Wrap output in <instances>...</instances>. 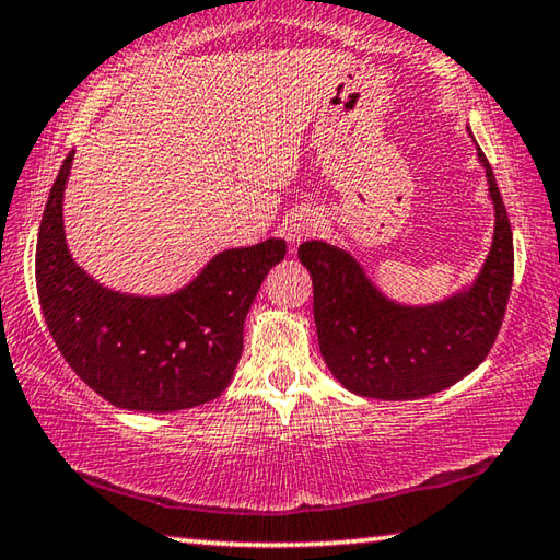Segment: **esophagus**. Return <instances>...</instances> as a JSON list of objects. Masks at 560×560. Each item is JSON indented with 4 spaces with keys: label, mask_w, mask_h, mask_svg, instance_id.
<instances>
[{
    "label": "esophagus",
    "mask_w": 560,
    "mask_h": 560,
    "mask_svg": "<svg viewBox=\"0 0 560 560\" xmlns=\"http://www.w3.org/2000/svg\"><path fill=\"white\" fill-rule=\"evenodd\" d=\"M320 214L316 210H308V207H303V210L293 212L289 220H287V240L291 246H299L301 242L311 240V236H316L320 232Z\"/></svg>",
    "instance_id": "1"
}]
</instances>
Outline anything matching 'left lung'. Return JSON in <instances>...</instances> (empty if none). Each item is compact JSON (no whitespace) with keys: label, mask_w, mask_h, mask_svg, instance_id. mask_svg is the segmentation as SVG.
Returning <instances> with one entry per match:
<instances>
[{"label":"left lung","mask_w":560,"mask_h":560,"mask_svg":"<svg viewBox=\"0 0 560 560\" xmlns=\"http://www.w3.org/2000/svg\"><path fill=\"white\" fill-rule=\"evenodd\" d=\"M477 155L494 205V236L477 277L442 301H393L350 252L320 240L299 246L314 279L320 355L346 390L375 400L428 397L467 377L494 346L514 281V236L479 145Z\"/></svg>","instance_id":"obj_1"}]
</instances>
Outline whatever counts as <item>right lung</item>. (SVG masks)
<instances>
[{
  "mask_svg": "<svg viewBox=\"0 0 560 560\" xmlns=\"http://www.w3.org/2000/svg\"><path fill=\"white\" fill-rule=\"evenodd\" d=\"M71 150L56 175L36 240V289L66 363L120 410L175 412L220 397L244 346V320L287 242L224 249L183 289L140 296L91 277L71 257L63 192Z\"/></svg>",
  "mask_w": 560,
  "mask_h": 560,
  "instance_id": "right-lung-1",
  "label": "right lung"
}]
</instances>
